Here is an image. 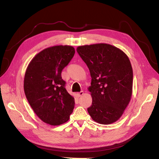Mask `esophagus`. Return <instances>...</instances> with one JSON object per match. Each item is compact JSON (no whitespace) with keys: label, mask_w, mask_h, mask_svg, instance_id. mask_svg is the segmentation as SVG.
Here are the masks:
<instances>
[{"label":"esophagus","mask_w":159,"mask_h":159,"mask_svg":"<svg viewBox=\"0 0 159 159\" xmlns=\"http://www.w3.org/2000/svg\"><path fill=\"white\" fill-rule=\"evenodd\" d=\"M84 94V92H83V91H81V92H78L77 93H76V96H78V97H81Z\"/></svg>","instance_id":"esophagus-1"}]
</instances>
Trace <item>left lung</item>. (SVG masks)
<instances>
[{"mask_svg": "<svg viewBox=\"0 0 159 159\" xmlns=\"http://www.w3.org/2000/svg\"><path fill=\"white\" fill-rule=\"evenodd\" d=\"M77 52L89 70L88 89L92 104L87 111L101 124L116 122L122 116L133 93V73L128 56L108 43L77 47Z\"/></svg>", "mask_w": 159, "mask_h": 159, "instance_id": "8db88e82", "label": "left lung"}]
</instances>
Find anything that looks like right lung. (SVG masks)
I'll return each instance as SVG.
<instances>
[{
	"instance_id": "right-lung-1",
	"label": "right lung",
	"mask_w": 159,
	"mask_h": 159,
	"mask_svg": "<svg viewBox=\"0 0 159 159\" xmlns=\"http://www.w3.org/2000/svg\"><path fill=\"white\" fill-rule=\"evenodd\" d=\"M75 53L71 46H55L42 50L26 68L24 90L35 113L52 126L70 119L74 107V97L67 92L61 71Z\"/></svg>"
}]
</instances>
